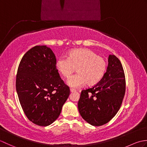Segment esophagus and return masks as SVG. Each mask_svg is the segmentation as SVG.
<instances>
[{
    "mask_svg": "<svg viewBox=\"0 0 147 147\" xmlns=\"http://www.w3.org/2000/svg\"><path fill=\"white\" fill-rule=\"evenodd\" d=\"M70 91H71V92H76V90L71 88H70Z\"/></svg>",
    "mask_w": 147,
    "mask_h": 147,
    "instance_id": "esophagus-1",
    "label": "esophagus"
}]
</instances>
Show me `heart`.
Masks as SVG:
<instances>
[{
  "instance_id": "obj_1",
  "label": "heart",
  "mask_w": 147,
  "mask_h": 147,
  "mask_svg": "<svg viewBox=\"0 0 147 147\" xmlns=\"http://www.w3.org/2000/svg\"><path fill=\"white\" fill-rule=\"evenodd\" d=\"M107 66L105 59L88 49L73 50L68 57H61L56 61L57 70L64 78L69 77L76 69L77 73L67 81V85L73 88L98 83L104 75Z\"/></svg>"
}]
</instances>
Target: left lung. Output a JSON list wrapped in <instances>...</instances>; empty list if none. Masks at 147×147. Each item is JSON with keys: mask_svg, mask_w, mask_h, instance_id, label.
I'll list each match as a JSON object with an SVG mask.
<instances>
[{"mask_svg": "<svg viewBox=\"0 0 147 147\" xmlns=\"http://www.w3.org/2000/svg\"><path fill=\"white\" fill-rule=\"evenodd\" d=\"M108 62L101 80L92 88L82 90L78 103L83 119L94 126L104 125L115 116L125 93V76L119 59L110 55Z\"/></svg>", "mask_w": 147, "mask_h": 147, "instance_id": "left-lung-1", "label": "left lung"}]
</instances>
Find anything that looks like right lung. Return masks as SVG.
Segmentation results:
<instances>
[{
	"mask_svg": "<svg viewBox=\"0 0 147 147\" xmlns=\"http://www.w3.org/2000/svg\"><path fill=\"white\" fill-rule=\"evenodd\" d=\"M16 88L28 119L40 126L57 119L70 93L56 67V58L46 45L30 49L19 64Z\"/></svg>",
	"mask_w": 147,
	"mask_h": 147,
	"instance_id": "add662e5",
	"label": "right lung"
}]
</instances>
